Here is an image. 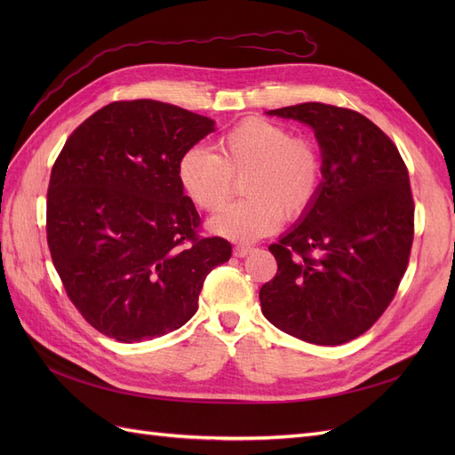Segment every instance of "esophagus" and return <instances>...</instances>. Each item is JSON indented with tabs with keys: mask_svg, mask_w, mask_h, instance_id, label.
Returning <instances> with one entry per match:
<instances>
[{
	"mask_svg": "<svg viewBox=\"0 0 455 455\" xmlns=\"http://www.w3.org/2000/svg\"><path fill=\"white\" fill-rule=\"evenodd\" d=\"M252 251L254 249H252V246H249V244H237L235 249H233V254H235L237 258H244V256H249Z\"/></svg>",
	"mask_w": 455,
	"mask_h": 455,
	"instance_id": "34e87169",
	"label": "esophagus"
}]
</instances>
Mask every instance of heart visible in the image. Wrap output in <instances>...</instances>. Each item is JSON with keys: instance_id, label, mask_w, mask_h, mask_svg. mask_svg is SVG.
Instances as JSON below:
<instances>
[{"instance_id": "1", "label": "heart", "mask_w": 455, "mask_h": 455, "mask_svg": "<svg viewBox=\"0 0 455 455\" xmlns=\"http://www.w3.org/2000/svg\"><path fill=\"white\" fill-rule=\"evenodd\" d=\"M216 154L191 146L176 163L178 184L203 211L224 204L233 178H243V196L209 220L218 237L252 243L277 231L283 216L309 211L323 182V159L316 144L266 119H246L224 132Z\"/></svg>"}]
</instances>
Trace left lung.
I'll use <instances>...</instances> for the list:
<instances>
[{"mask_svg":"<svg viewBox=\"0 0 455 455\" xmlns=\"http://www.w3.org/2000/svg\"><path fill=\"white\" fill-rule=\"evenodd\" d=\"M267 114L315 131L323 182L309 211L269 246L277 275L259 288L261 313L294 338L341 346L379 319L408 267V169L389 136L353 109L304 102Z\"/></svg>","mask_w":455,"mask_h":455,"instance_id":"8db88e82","label":"left lung"}]
</instances>
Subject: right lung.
Listing matches in <instances>:
<instances>
[{
	"label": "right lung",
	"mask_w": 455,
	"mask_h": 455,
	"mask_svg": "<svg viewBox=\"0 0 455 455\" xmlns=\"http://www.w3.org/2000/svg\"><path fill=\"white\" fill-rule=\"evenodd\" d=\"M214 131L167 102L119 100L70 134L51 171L47 243L68 298L100 334L161 338L197 311L204 277L231 256L201 237L176 163Z\"/></svg>",
	"instance_id": "right-lung-1"
}]
</instances>
